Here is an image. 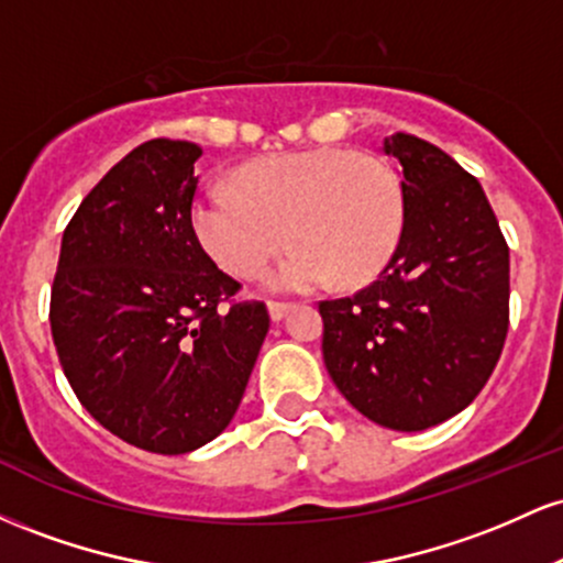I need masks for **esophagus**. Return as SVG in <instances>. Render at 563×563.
I'll list each match as a JSON object with an SVG mask.
<instances>
[{
    "label": "esophagus",
    "mask_w": 563,
    "mask_h": 563,
    "mask_svg": "<svg viewBox=\"0 0 563 563\" xmlns=\"http://www.w3.org/2000/svg\"><path fill=\"white\" fill-rule=\"evenodd\" d=\"M267 309H269V318H273V320L277 322V320L286 318L288 309H290V303H286V301H269Z\"/></svg>",
    "instance_id": "1"
}]
</instances>
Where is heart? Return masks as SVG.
<instances>
[{
    "mask_svg": "<svg viewBox=\"0 0 563 563\" xmlns=\"http://www.w3.org/2000/svg\"><path fill=\"white\" fill-rule=\"evenodd\" d=\"M192 230L224 273L256 277L296 243L267 283L309 290L331 277L360 286L389 264L405 230L402 177L384 156L309 147L245 164L235 190L206 187L192 200Z\"/></svg>",
    "mask_w": 563,
    "mask_h": 563,
    "instance_id": "b5f03b06",
    "label": "heart"
}]
</instances>
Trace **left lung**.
<instances>
[{"label": "left lung", "instance_id": "1", "mask_svg": "<svg viewBox=\"0 0 563 563\" xmlns=\"http://www.w3.org/2000/svg\"><path fill=\"white\" fill-rule=\"evenodd\" d=\"M405 230L376 280L320 301L322 357L339 391L394 431H423L474 402L508 333V243L479 179L431 142L391 134Z\"/></svg>", "mask_w": 563, "mask_h": 563}]
</instances>
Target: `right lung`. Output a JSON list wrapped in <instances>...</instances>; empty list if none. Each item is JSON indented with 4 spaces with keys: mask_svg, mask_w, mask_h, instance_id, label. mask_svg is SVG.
Wrapping results in <instances>:
<instances>
[{
    "mask_svg": "<svg viewBox=\"0 0 563 563\" xmlns=\"http://www.w3.org/2000/svg\"><path fill=\"white\" fill-rule=\"evenodd\" d=\"M196 142L147 140L81 200L63 232L49 325L70 389L134 448L183 455L241 405L269 312L238 301L192 230Z\"/></svg>",
    "mask_w": 563,
    "mask_h": 563,
    "instance_id": "add662e5",
    "label": "right lung"
}]
</instances>
